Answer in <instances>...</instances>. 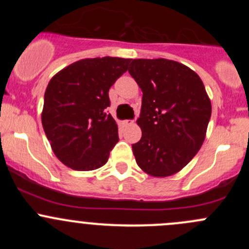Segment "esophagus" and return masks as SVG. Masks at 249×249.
I'll return each mask as SVG.
<instances>
[{"label": "esophagus", "mask_w": 249, "mask_h": 249, "mask_svg": "<svg viewBox=\"0 0 249 249\" xmlns=\"http://www.w3.org/2000/svg\"><path fill=\"white\" fill-rule=\"evenodd\" d=\"M134 120H124L125 126H130V125H134Z\"/></svg>", "instance_id": "1"}]
</instances>
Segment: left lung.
<instances>
[{
  "label": "left lung",
  "mask_w": 249,
  "mask_h": 249,
  "mask_svg": "<svg viewBox=\"0 0 249 249\" xmlns=\"http://www.w3.org/2000/svg\"><path fill=\"white\" fill-rule=\"evenodd\" d=\"M129 73L143 92L137 119L142 137L132 144L137 165L154 177L175 175L205 140L212 107L202 80L166 59L131 60Z\"/></svg>",
  "instance_id": "obj_1"
}]
</instances>
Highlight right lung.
<instances>
[{
  "mask_svg": "<svg viewBox=\"0 0 249 249\" xmlns=\"http://www.w3.org/2000/svg\"><path fill=\"white\" fill-rule=\"evenodd\" d=\"M130 59L95 57L73 62L50 79L42 125L57 159L77 171L104 166L119 141L107 113L112 87L127 71Z\"/></svg>",
  "mask_w": 249,
  "mask_h": 249,
  "instance_id": "1",
  "label": "right lung"
}]
</instances>
